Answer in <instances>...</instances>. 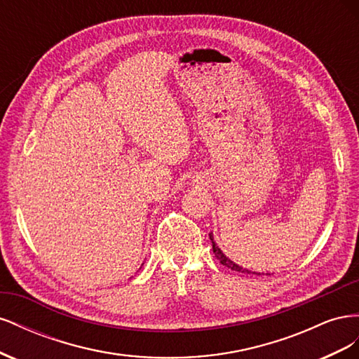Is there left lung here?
<instances>
[{
    "label": "left lung",
    "mask_w": 359,
    "mask_h": 359,
    "mask_svg": "<svg viewBox=\"0 0 359 359\" xmlns=\"http://www.w3.org/2000/svg\"><path fill=\"white\" fill-rule=\"evenodd\" d=\"M210 240H211V243H212V252H214L215 257L220 260V264H222V265H224V266H227V268H231V269H233V271H238V273H244V274H257L256 271H248V269H245V268H243V266H240V265H236L235 262H232V260H231L229 257H226V256H224V253H223L222 250L219 248V245H217V244L214 243L212 233H210ZM259 276H260V273H259ZM268 276H269V274H268Z\"/></svg>",
    "instance_id": "left-lung-1"
}]
</instances>
